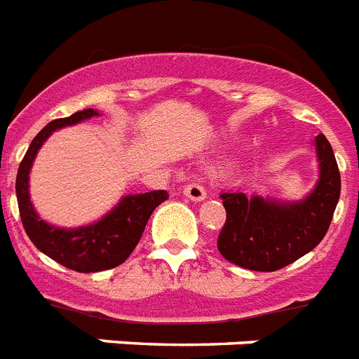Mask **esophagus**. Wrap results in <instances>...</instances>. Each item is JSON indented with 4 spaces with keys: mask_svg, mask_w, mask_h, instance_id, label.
Segmentation results:
<instances>
[{
    "mask_svg": "<svg viewBox=\"0 0 359 359\" xmlns=\"http://www.w3.org/2000/svg\"><path fill=\"white\" fill-rule=\"evenodd\" d=\"M183 194L192 201H203L207 198V191H205V187L200 185V183H189V185H185Z\"/></svg>",
    "mask_w": 359,
    "mask_h": 359,
    "instance_id": "34e87169",
    "label": "esophagus"
}]
</instances>
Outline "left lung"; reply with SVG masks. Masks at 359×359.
<instances>
[{"label":"left lung","mask_w":359,"mask_h":359,"mask_svg":"<svg viewBox=\"0 0 359 359\" xmlns=\"http://www.w3.org/2000/svg\"><path fill=\"white\" fill-rule=\"evenodd\" d=\"M320 177L307 198L278 201L243 192H223L219 198L226 222L217 238V250L226 262L250 271L283 269L323 238L339 200L341 177L334 150L323 134L314 140Z\"/></svg>","instance_id":"obj_1"}]
</instances>
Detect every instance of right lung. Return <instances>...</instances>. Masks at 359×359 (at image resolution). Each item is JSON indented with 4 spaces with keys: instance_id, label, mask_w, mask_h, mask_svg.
Here are the masks:
<instances>
[{
    "instance_id": "obj_1",
    "label": "right lung",
    "mask_w": 359,
    "mask_h": 359,
    "mask_svg": "<svg viewBox=\"0 0 359 359\" xmlns=\"http://www.w3.org/2000/svg\"><path fill=\"white\" fill-rule=\"evenodd\" d=\"M100 116L94 109L79 110L69 118L54 119L32 140L18 168L16 196L23 229L36 247L48 258L76 272H97L114 269L136 249L150 214L168 200L167 191L128 194L100 222L78 229H60L38 216L29 196V174L41 145L54 130Z\"/></svg>"
}]
</instances>
